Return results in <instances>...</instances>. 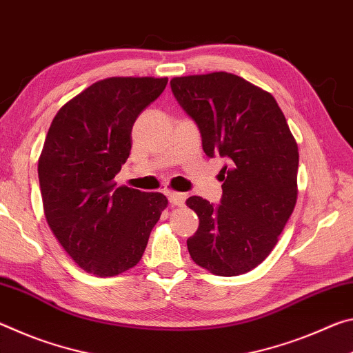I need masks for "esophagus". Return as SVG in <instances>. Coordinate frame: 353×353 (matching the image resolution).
I'll use <instances>...</instances> for the list:
<instances>
[{"mask_svg":"<svg viewBox=\"0 0 353 353\" xmlns=\"http://www.w3.org/2000/svg\"><path fill=\"white\" fill-rule=\"evenodd\" d=\"M169 201L173 206H183L184 201H186V194L183 192H170L169 194Z\"/></svg>","mask_w":353,"mask_h":353,"instance_id":"esophagus-1","label":"esophagus"}]
</instances>
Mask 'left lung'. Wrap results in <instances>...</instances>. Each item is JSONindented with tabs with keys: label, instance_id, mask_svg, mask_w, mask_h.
I'll list each match as a JSON object with an SVG mask.
<instances>
[{
	"label": "left lung",
	"instance_id": "left-lung-1",
	"mask_svg": "<svg viewBox=\"0 0 353 353\" xmlns=\"http://www.w3.org/2000/svg\"><path fill=\"white\" fill-rule=\"evenodd\" d=\"M176 101L197 123L208 156L228 159L219 173V206L197 197L190 258L221 276L245 274L272 252L297 201L299 148L275 98L233 73L176 77Z\"/></svg>",
	"mask_w": 353,
	"mask_h": 353
}]
</instances>
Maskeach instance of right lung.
Segmentation results:
<instances>
[{"label":"right lung","instance_id":"add662e5","mask_svg":"<svg viewBox=\"0 0 353 353\" xmlns=\"http://www.w3.org/2000/svg\"><path fill=\"white\" fill-rule=\"evenodd\" d=\"M167 78L112 77L67 101L51 122L39 158L46 222L85 272L115 276L141 261L161 212L159 192L115 186L131 152L137 115Z\"/></svg>","mask_w":353,"mask_h":353}]
</instances>
